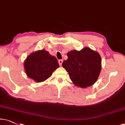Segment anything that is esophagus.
Masks as SVG:
<instances>
[{
    "label": "esophagus",
    "mask_w": 125,
    "mask_h": 125,
    "mask_svg": "<svg viewBox=\"0 0 125 125\" xmlns=\"http://www.w3.org/2000/svg\"><path fill=\"white\" fill-rule=\"evenodd\" d=\"M62 62H63V60H58V63H59V64H60V66L62 65Z\"/></svg>",
    "instance_id": "obj_1"
}]
</instances>
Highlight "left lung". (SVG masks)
<instances>
[{
    "label": "left lung",
    "instance_id": "8db88e82",
    "mask_svg": "<svg viewBox=\"0 0 125 125\" xmlns=\"http://www.w3.org/2000/svg\"><path fill=\"white\" fill-rule=\"evenodd\" d=\"M68 59L62 66L68 72L70 78L75 86L86 88L94 84L101 70V58L96 51L86 47L67 53Z\"/></svg>",
    "mask_w": 125,
    "mask_h": 125
}]
</instances>
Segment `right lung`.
<instances>
[{"label":"right lung","instance_id":"1","mask_svg":"<svg viewBox=\"0 0 125 125\" xmlns=\"http://www.w3.org/2000/svg\"><path fill=\"white\" fill-rule=\"evenodd\" d=\"M27 76L37 83L46 81L59 67L57 58L45 50L31 53L24 62Z\"/></svg>","mask_w":125,"mask_h":125}]
</instances>
